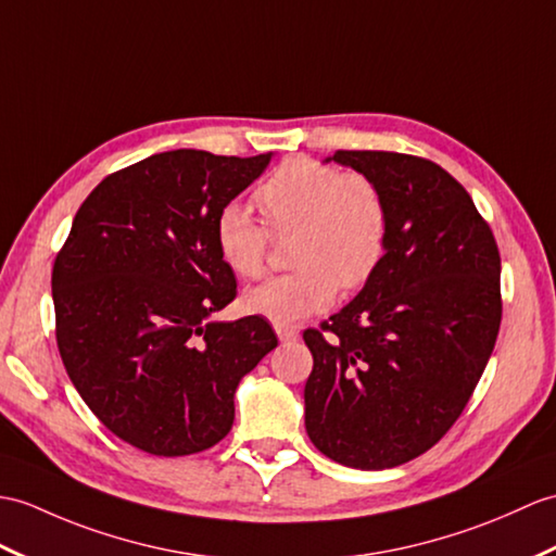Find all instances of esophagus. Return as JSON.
<instances>
[{
  "label": "esophagus",
  "instance_id": "obj_1",
  "mask_svg": "<svg viewBox=\"0 0 556 556\" xmlns=\"http://www.w3.org/2000/svg\"><path fill=\"white\" fill-rule=\"evenodd\" d=\"M275 331H277V337H279V341H295L299 339V329L295 327H275Z\"/></svg>",
  "mask_w": 556,
  "mask_h": 556
}]
</instances>
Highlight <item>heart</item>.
Instances as JSON below:
<instances>
[{
  "mask_svg": "<svg viewBox=\"0 0 556 556\" xmlns=\"http://www.w3.org/2000/svg\"><path fill=\"white\" fill-rule=\"evenodd\" d=\"M264 229L239 201L215 217V247L231 273H265L269 237L289 241L291 273L243 295V307L279 327L325 309L337 289L353 291L377 273L389 247V201L377 179L307 156L287 159L255 189Z\"/></svg>",
  "mask_w": 556,
  "mask_h": 556,
  "instance_id": "1",
  "label": "heart"
}]
</instances>
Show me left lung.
I'll list each match as a JSON object with an SVG mask.
<instances>
[{"label": "left lung", "instance_id": "8db88e82", "mask_svg": "<svg viewBox=\"0 0 556 556\" xmlns=\"http://www.w3.org/2000/svg\"><path fill=\"white\" fill-rule=\"evenodd\" d=\"M389 201V247L341 313L305 329V431L353 469H391L450 431L479 383L502 319L500 251L441 165L395 151H337Z\"/></svg>", "mask_w": 556, "mask_h": 556}]
</instances>
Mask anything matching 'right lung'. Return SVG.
<instances>
[{
  "instance_id": "obj_1",
  "label": "right lung",
  "mask_w": 556,
  "mask_h": 556,
  "mask_svg": "<svg viewBox=\"0 0 556 556\" xmlns=\"http://www.w3.org/2000/svg\"><path fill=\"white\" fill-rule=\"evenodd\" d=\"M269 159L153 153L101 179L56 255L63 367L99 421L149 455L182 457L223 441L239 381L277 348L261 315L211 319L237 299L215 217Z\"/></svg>"
}]
</instances>
